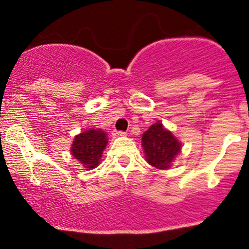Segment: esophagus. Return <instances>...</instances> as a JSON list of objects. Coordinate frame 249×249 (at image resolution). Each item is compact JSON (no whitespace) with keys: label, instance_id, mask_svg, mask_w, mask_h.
<instances>
[{"label":"esophagus","instance_id":"34e87169","mask_svg":"<svg viewBox=\"0 0 249 249\" xmlns=\"http://www.w3.org/2000/svg\"><path fill=\"white\" fill-rule=\"evenodd\" d=\"M114 136H117V137H123V136H126V132H124V131H114Z\"/></svg>","mask_w":249,"mask_h":249}]
</instances>
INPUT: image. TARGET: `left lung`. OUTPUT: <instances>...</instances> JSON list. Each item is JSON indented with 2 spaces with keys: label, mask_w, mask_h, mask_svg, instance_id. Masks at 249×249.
Listing matches in <instances>:
<instances>
[{
  "label": "left lung",
  "mask_w": 249,
  "mask_h": 249,
  "mask_svg": "<svg viewBox=\"0 0 249 249\" xmlns=\"http://www.w3.org/2000/svg\"><path fill=\"white\" fill-rule=\"evenodd\" d=\"M142 148L148 164L167 170L182 152V143L159 120L142 135Z\"/></svg>",
  "instance_id": "8db88e82"
}]
</instances>
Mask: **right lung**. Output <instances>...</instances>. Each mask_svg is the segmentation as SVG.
Masks as SVG:
<instances>
[{"label":"right lung","instance_id":"obj_1","mask_svg":"<svg viewBox=\"0 0 249 249\" xmlns=\"http://www.w3.org/2000/svg\"><path fill=\"white\" fill-rule=\"evenodd\" d=\"M107 144L108 137L106 132L101 129H89L74 137L70 152L85 170H92L99 166Z\"/></svg>","mask_w":249,"mask_h":249}]
</instances>
